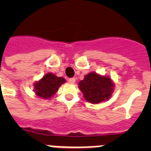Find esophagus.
<instances>
[{
  "instance_id": "obj_1",
  "label": "esophagus",
  "mask_w": 151,
  "mask_h": 151,
  "mask_svg": "<svg viewBox=\"0 0 151 151\" xmlns=\"http://www.w3.org/2000/svg\"><path fill=\"white\" fill-rule=\"evenodd\" d=\"M69 83H71V84H74L75 82H76V78H69Z\"/></svg>"
}]
</instances>
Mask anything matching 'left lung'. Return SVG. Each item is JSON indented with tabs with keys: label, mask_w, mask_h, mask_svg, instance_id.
<instances>
[{
	"label": "left lung",
	"mask_w": 151,
	"mask_h": 151,
	"mask_svg": "<svg viewBox=\"0 0 151 151\" xmlns=\"http://www.w3.org/2000/svg\"><path fill=\"white\" fill-rule=\"evenodd\" d=\"M115 85L111 78L92 72L85 75L78 82V88L83 93L85 99L91 104L108 101L112 96Z\"/></svg>",
	"instance_id": "8db88e82"
}]
</instances>
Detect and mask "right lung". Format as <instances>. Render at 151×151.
<instances>
[{
  "mask_svg": "<svg viewBox=\"0 0 151 151\" xmlns=\"http://www.w3.org/2000/svg\"><path fill=\"white\" fill-rule=\"evenodd\" d=\"M66 82L63 77H58L51 73L45 74L38 82L34 83V91L38 97L43 99H50L59 89L60 86Z\"/></svg>",
  "mask_w": 151,
  "mask_h": 151,
  "instance_id": "right-lung-1",
  "label": "right lung"
}]
</instances>
